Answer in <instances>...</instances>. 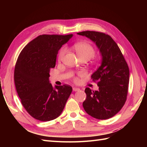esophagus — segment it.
<instances>
[{"mask_svg":"<svg viewBox=\"0 0 147 147\" xmlns=\"http://www.w3.org/2000/svg\"><path fill=\"white\" fill-rule=\"evenodd\" d=\"M73 90L74 92H77V91H79L80 88H77V87H73Z\"/></svg>","mask_w":147,"mask_h":147,"instance_id":"esophagus-1","label":"esophagus"}]
</instances>
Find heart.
I'll list each match as a JSON object with an SVG mask.
<instances>
[{
  "label": "heart",
  "mask_w": 147,
  "mask_h": 147,
  "mask_svg": "<svg viewBox=\"0 0 147 147\" xmlns=\"http://www.w3.org/2000/svg\"><path fill=\"white\" fill-rule=\"evenodd\" d=\"M73 47L75 50L77 54L82 58L91 59L95 55V51L93 47L87 42H77L73 45ZM66 52V48L63 47L61 49L58 54V61H61L64 58ZM74 81H78L77 78H74Z\"/></svg>",
  "instance_id": "b5f03b06"
}]
</instances>
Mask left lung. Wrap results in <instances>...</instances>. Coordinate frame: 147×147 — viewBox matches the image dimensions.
I'll return each mask as SVG.
<instances>
[{
  "label": "left lung",
  "mask_w": 147,
  "mask_h": 147,
  "mask_svg": "<svg viewBox=\"0 0 147 147\" xmlns=\"http://www.w3.org/2000/svg\"><path fill=\"white\" fill-rule=\"evenodd\" d=\"M90 38L97 46L102 64L91 78L97 82L98 91L86 88L83 103L88 114L98 119L113 117L125 104L128 92L129 70L120 49L111 36L104 33L85 31L77 33Z\"/></svg>",
  "instance_id": "obj_1"
}]
</instances>
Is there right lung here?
<instances>
[{
    "label": "right lung",
    "instance_id": "right-lung-1",
    "mask_svg": "<svg viewBox=\"0 0 147 147\" xmlns=\"http://www.w3.org/2000/svg\"><path fill=\"white\" fill-rule=\"evenodd\" d=\"M73 36L42 35L24 47L16 63L14 80L22 105L31 116L49 121L62 113L73 88L68 85L52 86L50 71L55 67L59 50Z\"/></svg>",
    "mask_w": 147,
    "mask_h": 147
}]
</instances>
